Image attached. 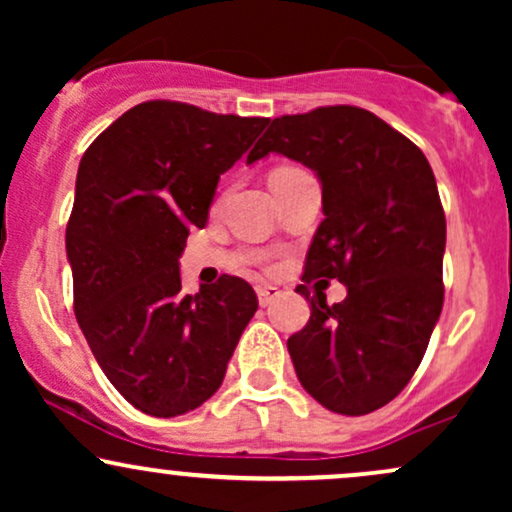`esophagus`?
Segmentation results:
<instances>
[{
  "instance_id": "34e87169",
  "label": "esophagus",
  "mask_w": 512,
  "mask_h": 512,
  "mask_svg": "<svg viewBox=\"0 0 512 512\" xmlns=\"http://www.w3.org/2000/svg\"><path fill=\"white\" fill-rule=\"evenodd\" d=\"M279 296L281 291L276 289V286H260V289H257V301H260L262 308H267V305L274 303Z\"/></svg>"
}]
</instances>
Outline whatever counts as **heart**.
Masks as SVG:
<instances>
[{"mask_svg":"<svg viewBox=\"0 0 512 512\" xmlns=\"http://www.w3.org/2000/svg\"><path fill=\"white\" fill-rule=\"evenodd\" d=\"M276 170H296V168H276ZM276 170H274V173H276Z\"/></svg>","mask_w":512,"mask_h":512,"instance_id":"1","label":"heart"}]
</instances>
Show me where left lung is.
Segmentation results:
<instances>
[{"instance_id":"1","label":"left lung","mask_w":512,"mask_h":512,"mask_svg":"<svg viewBox=\"0 0 512 512\" xmlns=\"http://www.w3.org/2000/svg\"><path fill=\"white\" fill-rule=\"evenodd\" d=\"M284 154L322 185V219L305 281L337 279L342 303L310 298V320L289 337L308 395L334 414L361 416L407 387L443 310L445 214L426 156L378 115L327 105L272 120L248 163Z\"/></svg>"}]
</instances>
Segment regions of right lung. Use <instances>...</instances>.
<instances>
[{"label":"right lung","mask_w":512,"mask_h":512,"mask_svg":"<svg viewBox=\"0 0 512 512\" xmlns=\"http://www.w3.org/2000/svg\"><path fill=\"white\" fill-rule=\"evenodd\" d=\"M269 125L146 101L86 149L67 223L74 313L115 390L151 416H180L219 390L257 310L248 281L182 293L180 255L216 185Z\"/></svg>","instance_id":"add662e5"}]
</instances>
